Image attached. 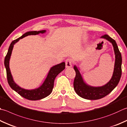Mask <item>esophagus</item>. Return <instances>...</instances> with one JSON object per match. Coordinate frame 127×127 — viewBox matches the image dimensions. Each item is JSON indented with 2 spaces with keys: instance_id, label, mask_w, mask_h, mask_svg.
<instances>
[{
  "instance_id": "obj_1",
  "label": "esophagus",
  "mask_w": 127,
  "mask_h": 127,
  "mask_svg": "<svg viewBox=\"0 0 127 127\" xmlns=\"http://www.w3.org/2000/svg\"><path fill=\"white\" fill-rule=\"evenodd\" d=\"M72 66V61L71 59H67L65 61V66L66 68H69Z\"/></svg>"
}]
</instances>
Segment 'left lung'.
<instances>
[{"instance_id": "obj_1", "label": "left lung", "mask_w": 127, "mask_h": 127, "mask_svg": "<svg viewBox=\"0 0 127 127\" xmlns=\"http://www.w3.org/2000/svg\"><path fill=\"white\" fill-rule=\"evenodd\" d=\"M111 42L115 51L116 60L113 76L110 81L105 85L101 87H92L84 83L81 74L76 66L74 69L76 75L74 80V89L76 93L82 98L88 100H98L110 94L118 85L122 75V56L115 39L107 34L101 37Z\"/></svg>"}]
</instances>
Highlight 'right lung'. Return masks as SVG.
Listing matches in <instances>:
<instances>
[{
  "label": "right lung",
  "mask_w": 127,
  "mask_h": 127,
  "mask_svg": "<svg viewBox=\"0 0 127 127\" xmlns=\"http://www.w3.org/2000/svg\"><path fill=\"white\" fill-rule=\"evenodd\" d=\"M45 32V30L39 31H29L24 33L23 35L19 37V38L15 39V40L11 42L8 51H7V53L4 59V65L6 68L7 80L9 85L11 87L12 89L15 91L20 95L23 97L24 98L29 100L34 101L41 100V99L46 97L48 96L49 95H50L52 90H53L54 86V80H55V78L62 71H63L65 69V63L64 62H63V63L57 64V65L52 67L49 71V73L46 79L41 86L39 87L38 89L29 90L20 88L18 85H17L14 83L11 74L10 70L9 68L10 58L14 45L15 43L20 40V39H21L29 35H33V34L36 35V34H39V33H43Z\"/></svg>",
  "instance_id": "right-lung-1"
}]
</instances>
